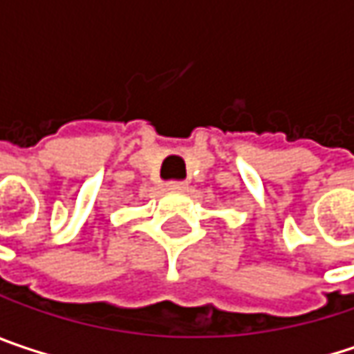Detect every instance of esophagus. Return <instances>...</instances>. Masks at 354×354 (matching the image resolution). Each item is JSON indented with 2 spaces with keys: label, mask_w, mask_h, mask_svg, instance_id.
<instances>
[{
  "label": "esophagus",
  "mask_w": 354,
  "mask_h": 354,
  "mask_svg": "<svg viewBox=\"0 0 354 354\" xmlns=\"http://www.w3.org/2000/svg\"><path fill=\"white\" fill-rule=\"evenodd\" d=\"M167 189L185 191L187 189V183H185V181H169V183H167Z\"/></svg>",
  "instance_id": "obj_1"
}]
</instances>
